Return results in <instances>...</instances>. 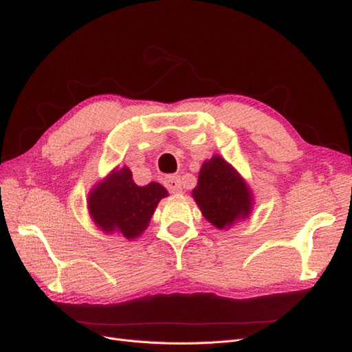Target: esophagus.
I'll list each match as a JSON object with an SVG mask.
<instances>
[{"instance_id":"esophagus-1","label":"esophagus","mask_w":352,"mask_h":352,"mask_svg":"<svg viewBox=\"0 0 352 352\" xmlns=\"http://www.w3.org/2000/svg\"><path fill=\"white\" fill-rule=\"evenodd\" d=\"M164 186L167 188L168 192L172 194L182 192V182H180L179 176H167L164 180Z\"/></svg>"}]
</instances>
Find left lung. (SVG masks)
Masks as SVG:
<instances>
[{
  "mask_svg": "<svg viewBox=\"0 0 352 352\" xmlns=\"http://www.w3.org/2000/svg\"><path fill=\"white\" fill-rule=\"evenodd\" d=\"M192 197L202 216L217 229L250 216L252 208L251 189L225 158L211 157L201 166Z\"/></svg>",
  "mask_w": 352,
  "mask_h": 352,
  "instance_id": "obj_1",
  "label": "left lung"
}]
</instances>
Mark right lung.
<instances>
[{
	"label": "right lung",
	"mask_w": 352,
	"mask_h": 352,
	"mask_svg": "<svg viewBox=\"0 0 352 352\" xmlns=\"http://www.w3.org/2000/svg\"><path fill=\"white\" fill-rule=\"evenodd\" d=\"M164 186L151 182L138 186L129 167L114 168L92 188L88 208L92 220L105 233H120L135 239L148 228L160 199L167 197Z\"/></svg>",
	"instance_id": "right-lung-1"
}]
</instances>
